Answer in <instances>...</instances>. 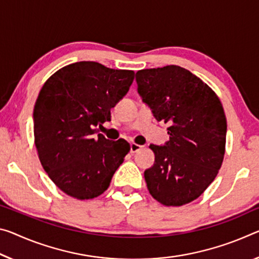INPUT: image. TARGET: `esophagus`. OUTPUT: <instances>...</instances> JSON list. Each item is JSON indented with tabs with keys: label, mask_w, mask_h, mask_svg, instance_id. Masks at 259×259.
<instances>
[{
	"label": "esophagus",
	"mask_w": 259,
	"mask_h": 259,
	"mask_svg": "<svg viewBox=\"0 0 259 259\" xmlns=\"http://www.w3.org/2000/svg\"><path fill=\"white\" fill-rule=\"evenodd\" d=\"M142 147L143 146L136 144V143H131V144H130V152H131V153H136V152L141 150Z\"/></svg>",
	"instance_id": "1"
}]
</instances>
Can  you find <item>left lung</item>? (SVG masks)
<instances>
[{
    "label": "left lung",
    "instance_id": "8db88e82",
    "mask_svg": "<svg viewBox=\"0 0 259 259\" xmlns=\"http://www.w3.org/2000/svg\"><path fill=\"white\" fill-rule=\"evenodd\" d=\"M137 91L157 121L169 123V141L151 144L153 166L144 171L150 194L166 206L195 200L223 163L226 121L223 105L204 81L179 65L136 73Z\"/></svg>",
    "mask_w": 259,
    "mask_h": 259
}]
</instances>
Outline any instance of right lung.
<instances>
[{"mask_svg":"<svg viewBox=\"0 0 259 259\" xmlns=\"http://www.w3.org/2000/svg\"><path fill=\"white\" fill-rule=\"evenodd\" d=\"M135 72L81 61L57 70L44 84L33 110L34 142L49 179L73 198L92 199L107 190L130 151L98 134L110 109L129 91Z\"/></svg>","mask_w":259,"mask_h":259,"instance_id":"1","label":"right lung"}]
</instances>
